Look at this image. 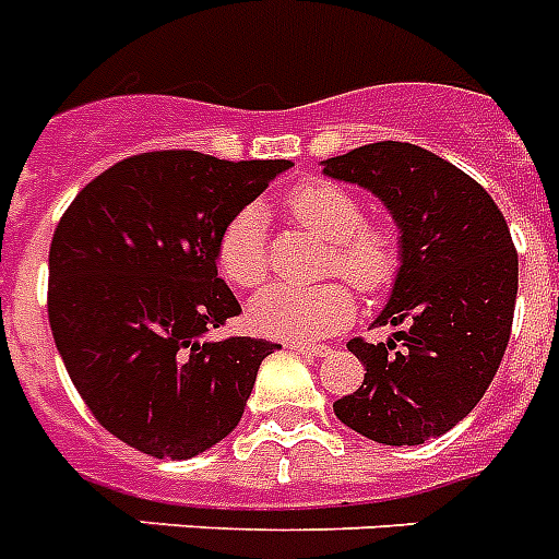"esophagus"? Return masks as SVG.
Returning a JSON list of instances; mask_svg holds the SVG:
<instances>
[{"label":"esophagus","instance_id":"1","mask_svg":"<svg viewBox=\"0 0 559 559\" xmlns=\"http://www.w3.org/2000/svg\"><path fill=\"white\" fill-rule=\"evenodd\" d=\"M288 347L294 353H302V356H328V353H331L328 345H302V342H290Z\"/></svg>","mask_w":559,"mask_h":559}]
</instances>
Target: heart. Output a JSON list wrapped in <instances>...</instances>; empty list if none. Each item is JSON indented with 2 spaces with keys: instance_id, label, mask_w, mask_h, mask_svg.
Segmentation results:
<instances>
[{
  "instance_id": "1",
  "label": "heart",
  "mask_w": 559,
  "mask_h": 559,
  "mask_svg": "<svg viewBox=\"0 0 559 559\" xmlns=\"http://www.w3.org/2000/svg\"><path fill=\"white\" fill-rule=\"evenodd\" d=\"M290 217L331 240L328 271H338L361 294L393 283L402 248L390 223L365 221V206L345 186L308 180L285 198ZM221 274L237 288H257L269 276V228L260 206L234 214L217 237ZM353 317V297L342 283L262 288L248 305V322L262 336L308 342L336 331Z\"/></svg>"
}]
</instances>
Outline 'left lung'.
I'll return each instance as SVG.
<instances>
[{"label":"left lung","mask_w":559,"mask_h":559,"mask_svg":"<svg viewBox=\"0 0 559 559\" xmlns=\"http://www.w3.org/2000/svg\"><path fill=\"white\" fill-rule=\"evenodd\" d=\"M322 166L373 192L402 234L399 274L373 322L399 331L347 342L367 373L333 413L370 441L416 447L464 421L498 373L518 299L512 234L484 186L416 143H367Z\"/></svg>","instance_id":"left-lung-1"}]
</instances>
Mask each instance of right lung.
<instances>
[{
  "label": "right lung",
  "mask_w": 559,
  "mask_h": 559,
  "mask_svg": "<svg viewBox=\"0 0 559 559\" xmlns=\"http://www.w3.org/2000/svg\"><path fill=\"white\" fill-rule=\"evenodd\" d=\"M290 160L143 152L75 194L50 242L47 313L67 373L98 424L152 457L186 461L242 418L280 345L209 331L240 313L217 237Z\"/></svg>",
  "instance_id": "obj_1"
}]
</instances>
